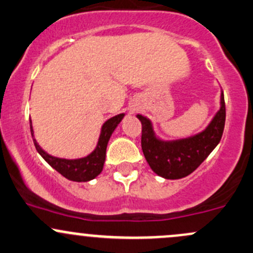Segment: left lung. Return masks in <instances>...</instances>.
<instances>
[{"instance_id": "obj_1", "label": "left lung", "mask_w": 253, "mask_h": 253, "mask_svg": "<svg viewBox=\"0 0 253 253\" xmlns=\"http://www.w3.org/2000/svg\"><path fill=\"white\" fill-rule=\"evenodd\" d=\"M142 122V150L150 169L165 179H180L195 171L212 153L222 138L225 104L220 89L219 109L210 124L198 133L179 139H162L150 119L138 114Z\"/></svg>"}]
</instances>
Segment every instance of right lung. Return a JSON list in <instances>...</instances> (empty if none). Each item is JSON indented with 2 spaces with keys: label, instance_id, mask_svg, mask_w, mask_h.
<instances>
[{
  "label": "right lung",
  "instance_id": "right-lung-1",
  "mask_svg": "<svg viewBox=\"0 0 253 253\" xmlns=\"http://www.w3.org/2000/svg\"><path fill=\"white\" fill-rule=\"evenodd\" d=\"M124 118L125 114L122 113L106 120L104 124H103L102 128H100L99 138H98V143L95 145L94 150L87 156H84V158L80 159L57 158V156H53L47 153V151H44L43 149L40 147L39 143L36 142L31 120L30 131L37 153L44 159V161L49 166H52L55 171L59 172L60 174L68 178L69 180H73V182H88V180L94 179L103 171L106 155V147H108L109 139H110L113 132L115 131L118 125L122 121Z\"/></svg>",
  "mask_w": 253,
  "mask_h": 253
}]
</instances>
